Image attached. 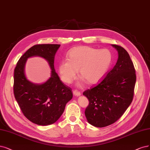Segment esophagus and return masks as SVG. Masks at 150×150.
I'll return each instance as SVG.
<instances>
[{
    "mask_svg": "<svg viewBox=\"0 0 150 150\" xmlns=\"http://www.w3.org/2000/svg\"><path fill=\"white\" fill-rule=\"evenodd\" d=\"M73 94H74V95H75L76 96H79L81 95V92H79V91H77V90H74V91H73Z\"/></svg>",
    "mask_w": 150,
    "mask_h": 150,
    "instance_id": "1",
    "label": "esophagus"
}]
</instances>
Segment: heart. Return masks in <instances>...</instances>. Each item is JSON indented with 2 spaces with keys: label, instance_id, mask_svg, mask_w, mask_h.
I'll return each instance as SVG.
<instances>
[{
  "label": "heart",
  "instance_id": "obj_1",
  "mask_svg": "<svg viewBox=\"0 0 150 150\" xmlns=\"http://www.w3.org/2000/svg\"><path fill=\"white\" fill-rule=\"evenodd\" d=\"M68 59L61 60L58 71L61 80L71 84L79 76L88 84H95L101 80L109 69L112 54L107 49L98 50L91 46H77L68 53Z\"/></svg>",
  "mask_w": 150,
  "mask_h": 150
}]
</instances>
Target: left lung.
Listing matches in <instances>:
<instances>
[{"label":"left lung","instance_id":"1","mask_svg":"<svg viewBox=\"0 0 150 150\" xmlns=\"http://www.w3.org/2000/svg\"><path fill=\"white\" fill-rule=\"evenodd\" d=\"M118 51L116 64L97 86L83 92L89 100L85 115L90 124L104 127L122 116L133 100L136 83L135 69L127 51L112 45Z\"/></svg>","mask_w":150,"mask_h":150}]
</instances>
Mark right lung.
I'll return each mask as SVG.
<instances>
[{
  "label": "right lung",
  "instance_id": "add662e5",
  "mask_svg": "<svg viewBox=\"0 0 150 150\" xmlns=\"http://www.w3.org/2000/svg\"><path fill=\"white\" fill-rule=\"evenodd\" d=\"M60 45H36L20 57L14 69L13 94L24 116L39 125L57 121L72 98L71 87L60 80L54 68V56ZM38 55L48 61L52 69L50 78L42 85H35L25 78L24 68L26 59Z\"/></svg>",
  "mask_w": 150,
  "mask_h": 150
}]
</instances>
